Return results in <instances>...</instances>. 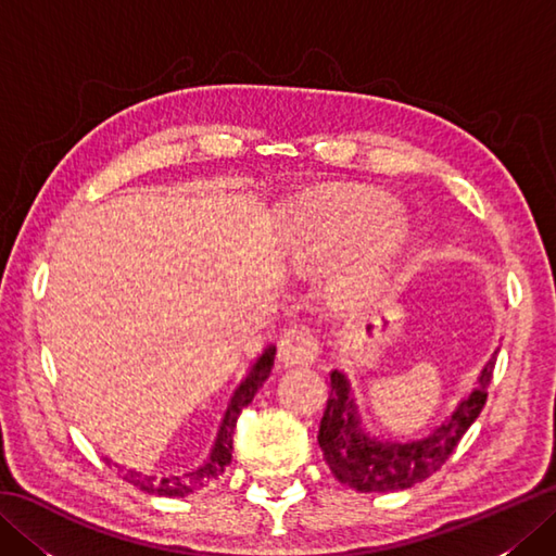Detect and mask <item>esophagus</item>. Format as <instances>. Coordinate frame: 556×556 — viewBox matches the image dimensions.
<instances>
[{
	"label": "esophagus",
	"mask_w": 556,
	"mask_h": 556,
	"mask_svg": "<svg viewBox=\"0 0 556 556\" xmlns=\"http://www.w3.org/2000/svg\"><path fill=\"white\" fill-rule=\"evenodd\" d=\"M320 353V341L305 325H293L285 329L279 339V361L285 365H308Z\"/></svg>",
	"instance_id": "esophagus-1"
}]
</instances>
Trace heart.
<instances>
[{
    "label": "heart",
    "instance_id": "1",
    "mask_svg": "<svg viewBox=\"0 0 556 556\" xmlns=\"http://www.w3.org/2000/svg\"><path fill=\"white\" fill-rule=\"evenodd\" d=\"M281 236L303 263H320L346 247L329 281L344 299H365L382 285L404 245L406 217L380 193L341 191L299 200L287 212Z\"/></svg>",
    "mask_w": 556,
    "mask_h": 556
}]
</instances>
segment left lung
<instances>
[{
    "mask_svg": "<svg viewBox=\"0 0 556 556\" xmlns=\"http://www.w3.org/2000/svg\"><path fill=\"white\" fill-rule=\"evenodd\" d=\"M497 351L482 368L478 384L440 428L413 442H389L363 430L356 401L344 372L329 375V399L320 420L323 456L334 478L358 492H394L430 478L452 456L460 437L480 416L488 401Z\"/></svg>",
    "mask_w": 556,
    "mask_h": 556,
    "instance_id": "obj_1",
    "label": "left lung"
}]
</instances>
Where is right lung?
<instances>
[{
	"instance_id": "add662e5",
	"label": "right lung",
	"mask_w": 556,
	"mask_h": 556,
	"mask_svg": "<svg viewBox=\"0 0 556 556\" xmlns=\"http://www.w3.org/2000/svg\"><path fill=\"white\" fill-rule=\"evenodd\" d=\"M271 365H275V346H267L263 351V356L255 361L251 372L245 375V380L233 392V396L229 401V408H227V413H224V420L219 425L217 440H215V446H212L210 458L200 468L191 470V473L155 478V476L140 473V470H134V468H124L119 464H114V460H110V458H104V460H108V466H116L122 480L131 482L134 488L143 490L148 494H160V497H186V494H193L198 490L212 485V482H215L224 473V468L231 464L236 420H239L241 410L251 404L253 396L257 394V389L263 387V382L269 377Z\"/></svg>"
}]
</instances>
